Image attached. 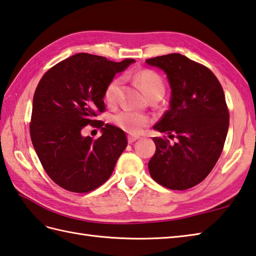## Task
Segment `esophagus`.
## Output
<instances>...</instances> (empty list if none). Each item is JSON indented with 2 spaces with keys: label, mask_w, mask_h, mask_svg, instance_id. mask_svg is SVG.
Masks as SVG:
<instances>
[{
  "label": "esophagus",
  "mask_w": 256,
  "mask_h": 256,
  "mask_svg": "<svg viewBox=\"0 0 256 256\" xmlns=\"http://www.w3.org/2000/svg\"><path fill=\"white\" fill-rule=\"evenodd\" d=\"M139 137H137V136H128V142L129 144H132L136 140H138Z\"/></svg>",
  "instance_id": "obj_1"
}]
</instances>
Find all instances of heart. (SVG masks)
<instances>
[{"mask_svg":"<svg viewBox=\"0 0 256 256\" xmlns=\"http://www.w3.org/2000/svg\"><path fill=\"white\" fill-rule=\"evenodd\" d=\"M134 80L149 99L151 97L162 95L164 92L162 77L158 72L151 70H139L134 74ZM122 78L116 77L107 84L105 92H104V99L109 105H112L118 100L122 90ZM114 122L124 132L132 134H138L149 124V118L137 112H122L114 117Z\"/></svg>","mask_w":256,"mask_h":256,"instance_id":"heart-1","label":"heart"}]
</instances>
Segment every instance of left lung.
Returning a JSON list of instances; mask_svg holds the SVG:
<instances>
[{
	"instance_id": "left-lung-1",
	"label": "left lung",
	"mask_w": 256,
	"mask_h": 256,
	"mask_svg": "<svg viewBox=\"0 0 256 256\" xmlns=\"http://www.w3.org/2000/svg\"><path fill=\"white\" fill-rule=\"evenodd\" d=\"M146 62L162 70L171 87L170 108L154 129L176 138H154L150 176L168 189H190L210 174L226 142L230 114L223 88L208 67L178 53Z\"/></svg>"
}]
</instances>
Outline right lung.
<instances>
[{
    "instance_id": "right-lung-1",
    "label": "right lung",
    "mask_w": 256,
    "mask_h": 256,
    "mask_svg": "<svg viewBox=\"0 0 256 256\" xmlns=\"http://www.w3.org/2000/svg\"><path fill=\"white\" fill-rule=\"evenodd\" d=\"M134 62L80 53L60 62L40 80L33 97L30 139L46 174L62 189L87 194L110 178L127 137L112 124L102 127L96 117L105 112L108 82ZM87 124L102 128L101 137L84 138Z\"/></svg>"
}]
</instances>
